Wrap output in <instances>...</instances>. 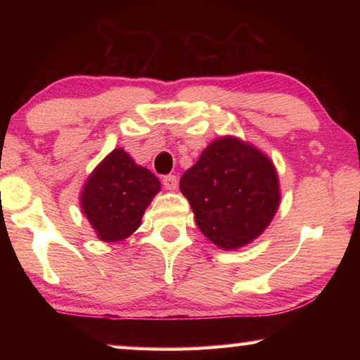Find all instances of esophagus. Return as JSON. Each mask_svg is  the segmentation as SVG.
I'll use <instances>...</instances> for the list:
<instances>
[{
  "instance_id": "obj_1",
  "label": "esophagus",
  "mask_w": 360,
  "mask_h": 360,
  "mask_svg": "<svg viewBox=\"0 0 360 360\" xmlns=\"http://www.w3.org/2000/svg\"><path fill=\"white\" fill-rule=\"evenodd\" d=\"M163 186H165L167 191H176L178 187V178L174 174H168L163 178Z\"/></svg>"
}]
</instances>
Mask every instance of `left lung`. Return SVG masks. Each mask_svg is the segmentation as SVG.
Wrapping results in <instances>:
<instances>
[{
  "instance_id": "obj_1",
  "label": "left lung",
  "mask_w": 360,
  "mask_h": 360,
  "mask_svg": "<svg viewBox=\"0 0 360 360\" xmlns=\"http://www.w3.org/2000/svg\"><path fill=\"white\" fill-rule=\"evenodd\" d=\"M179 187L192 206L198 229L227 251L262 235L281 200L273 162L235 136L212 141L182 174Z\"/></svg>"
}]
</instances>
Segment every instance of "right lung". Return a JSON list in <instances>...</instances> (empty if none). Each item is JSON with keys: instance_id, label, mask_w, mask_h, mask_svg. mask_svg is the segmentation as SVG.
Returning a JSON list of instances; mask_svg holds the SVG:
<instances>
[{"instance_id": "obj_1", "label": "right lung", "mask_w": 360, "mask_h": 360, "mask_svg": "<svg viewBox=\"0 0 360 360\" xmlns=\"http://www.w3.org/2000/svg\"><path fill=\"white\" fill-rule=\"evenodd\" d=\"M160 181L124 149H114L89 176L81 208L101 241L125 240L139 225Z\"/></svg>"}]
</instances>
